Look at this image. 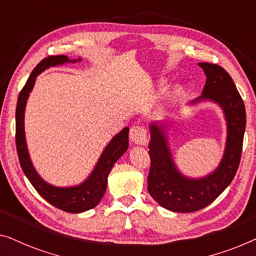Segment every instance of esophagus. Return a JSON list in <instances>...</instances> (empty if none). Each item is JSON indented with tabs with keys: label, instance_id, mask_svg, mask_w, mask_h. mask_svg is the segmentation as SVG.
<instances>
[{
	"label": "esophagus",
	"instance_id": "obj_1",
	"mask_svg": "<svg viewBox=\"0 0 256 256\" xmlns=\"http://www.w3.org/2000/svg\"><path fill=\"white\" fill-rule=\"evenodd\" d=\"M129 138L135 144H146V130L142 126H132L129 132Z\"/></svg>",
	"mask_w": 256,
	"mask_h": 256
}]
</instances>
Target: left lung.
I'll return each mask as SVG.
<instances>
[{"label": "left lung", "instance_id": "8db88e82", "mask_svg": "<svg viewBox=\"0 0 256 256\" xmlns=\"http://www.w3.org/2000/svg\"><path fill=\"white\" fill-rule=\"evenodd\" d=\"M206 76L200 96L188 104L211 101L222 110L227 126L226 144L219 166L204 177L191 178L178 170L168 142V124L152 121L149 124V155L152 166L148 191L162 206L172 212L188 213L206 208L216 200L236 176L242 152L246 129V110L233 79L216 64L198 62Z\"/></svg>", "mask_w": 256, "mask_h": 256}]
</instances>
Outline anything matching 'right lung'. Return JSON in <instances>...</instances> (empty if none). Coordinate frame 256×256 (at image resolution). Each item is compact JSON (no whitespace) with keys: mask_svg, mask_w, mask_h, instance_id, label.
<instances>
[{"mask_svg":"<svg viewBox=\"0 0 256 256\" xmlns=\"http://www.w3.org/2000/svg\"><path fill=\"white\" fill-rule=\"evenodd\" d=\"M82 62V58L70 59L68 56H50L38 64L28 79L26 86L20 90L16 107V149L20 166L36 191L48 202L65 212L82 213L96 208L104 197L107 188V177L114 164L128 149L129 128L124 127L118 132L106 146L99 160L82 183L73 186H54L45 182L34 169L28 150L26 130H24V113L26 101L32 90L36 78L45 70L64 65L68 62Z\"/></svg>","mask_w":256,"mask_h":256,"instance_id":"add662e5","label":"right lung"}]
</instances>
